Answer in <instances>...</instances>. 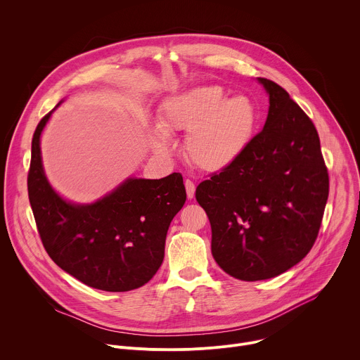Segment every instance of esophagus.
<instances>
[{"instance_id": "34e87169", "label": "esophagus", "mask_w": 360, "mask_h": 360, "mask_svg": "<svg viewBox=\"0 0 360 360\" xmlns=\"http://www.w3.org/2000/svg\"><path fill=\"white\" fill-rule=\"evenodd\" d=\"M185 189H186L188 199H192L195 196V184L191 179L185 181Z\"/></svg>"}]
</instances>
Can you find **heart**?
I'll return each mask as SVG.
<instances>
[{
  "mask_svg": "<svg viewBox=\"0 0 360 360\" xmlns=\"http://www.w3.org/2000/svg\"><path fill=\"white\" fill-rule=\"evenodd\" d=\"M258 110L246 96L228 99L222 86L203 85L168 98L160 112L164 132H189L186 155L203 171H221L233 164L249 145ZM160 149L167 146L162 134L155 136Z\"/></svg>",
  "mask_w": 360,
  "mask_h": 360,
  "instance_id": "1",
  "label": "heart"
}]
</instances>
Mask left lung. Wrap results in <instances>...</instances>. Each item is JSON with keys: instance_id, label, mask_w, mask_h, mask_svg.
<instances>
[{"instance_id": "8db88e82", "label": "left lung", "mask_w": 360, "mask_h": 360, "mask_svg": "<svg viewBox=\"0 0 360 360\" xmlns=\"http://www.w3.org/2000/svg\"><path fill=\"white\" fill-rule=\"evenodd\" d=\"M264 129L242 155L196 186L212 229V255L231 276L253 282L278 276L312 249L329 195L318 131L276 82Z\"/></svg>"}]
</instances>
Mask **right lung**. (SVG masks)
<instances>
[{
    "label": "right lung",
    "instance_id": "add662e5",
    "mask_svg": "<svg viewBox=\"0 0 360 360\" xmlns=\"http://www.w3.org/2000/svg\"><path fill=\"white\" fill-rule=\"evenodd\" d=\"M51 112L34 132L28 171V198L46 253L91 288L128 292L143 286L160 269L168 228L186 200L182 175L129 178L95 203H70L51 188L42 168L39 136Z\"/></svg>",
    "mask_w": 360,
    "mask_h": 360
}]
</instances>
